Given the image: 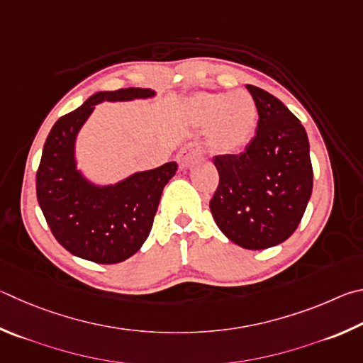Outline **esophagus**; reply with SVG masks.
<instances>
[{
    "mask_svg": "<svg viewBox=\"0 0 363 363\" xmlns=\"http://www.w3.org/2000/svg\"><path fill=\"white\" fill-rule=\"evenodd\" d=\"M202 155H204V148H202V145L199 142H189L183 146L180 151H178L177 159L182 169H188L189 165H191L196 159L201 157Z\"/></svg>",
    "mask_w": 363,
    "mask_h": 363,
    "instance_id": "esophagus-1",
    "label": "esophagus"
}]
</instances>
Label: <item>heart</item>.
<instances>
[{"instance_id":"obj_1","label":"heart","mask_w":363,"mask_h":363,"mask_svg":"<svg viewBox=\"0 0 363 363\" xmlns=\"http://www.w3.org/2000/svg\"><path fill=\"white\" fill-rule=\"evenodd\" d=\"M193 114L201 125H208L212 148L223 152L242 148L252 138L258 121L255 100L245 91L196 95Z\"/></svg>"}]
</instances>
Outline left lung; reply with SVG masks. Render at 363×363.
<instances>
[{
  "instance_id": "obj_1",
  "label": "left lung",
  "mask_w": 363,
  "mask_h": 363,
  "mask_svg": "<svg viewBox=\"0 0 363 363\" xmlns=\"http://www.w3.org/2000/svg\"><path fill=\"white\" fill-rule=\"evenodd\" d=\"M258 127L240 155L213 157L220 183L211 212L220 231L242 249L263 250L287 240L313 193L308 133L274 95L247 84Z\"/></svg>"
}]
</instances>
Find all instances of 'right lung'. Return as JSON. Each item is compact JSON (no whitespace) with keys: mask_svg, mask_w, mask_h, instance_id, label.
I'll return each instance as SVG.
<instances>
[{"mask_svg":"<svg viewBox=\"0 0 363 363\" xmlns=\"http://www.w3.org/2000/svg\"><path fill=\"white\" fill-rule=\"evenodd\" d=\"M151 89L129 87L89 97L50 129L36 172V196L48 225L63 249L99 264L130 258L150 236L164 186L177 162L135 172L114 185H97L76 161V138L101 101L152 99Z\"/></svg>","mask_w":363,"mask_h":363,"instance_id":"obj_1","label":"right lung"}]
</instances>
